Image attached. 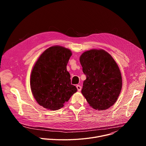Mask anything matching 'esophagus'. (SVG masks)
<instances>
[{
  "mask_svg": "<svg viewBox=\"0 0 146 146\" xmlns=\"http://www.w3.org/2000/svg\"><path fill=\"white\" fill-rule=\"evenodd\" d=\"M76 87H77V88L78 91H81V87L80 86L77 85V86H76Z\"/></svg>",
  "mask_w": 146,
  "mask_h": 146,
  "instance_id": "esophagus-1",
  "label": "esophagus"
}]
</instances>
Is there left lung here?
Wrapping results in <instances>:
<instances>
[{
	"label": "left lung",
	"instance_id": "1",
	"mask_svg": "<svg viewBox=\"0 0 146 146\" xmlns=\"http://www.w3.org/2000/svg\"><path fill=\"white\" fill-rule=\"evenodd\" d=\"M86 76L81 93L94 109L106 110L117 101L122 88V77L113 57L103 50L92 49L80 58Z\"/></svg>",
	"mask_w": 146,
	"mask_h": 146
}]
</instances>
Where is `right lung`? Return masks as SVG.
<instances>
[{
	"mask_svg": "<svg viewBox=\"0 0 146 146\" xmlns=\"http://www.w3.org/2000/svg\"><path fill=\"white\" fill-rule=\"evenodd\" d=\"M71 51L59 46L45 50L35 63L31 75L30 85L32 94L43 108L57 110L77 92L71 84L70 75L66 66Z\"/></svg>",
	"mask_w": 146,
	"mask_h": 146,
	"instance_id": "obj_1",
	"label": "right lung"
}]
</instances>
